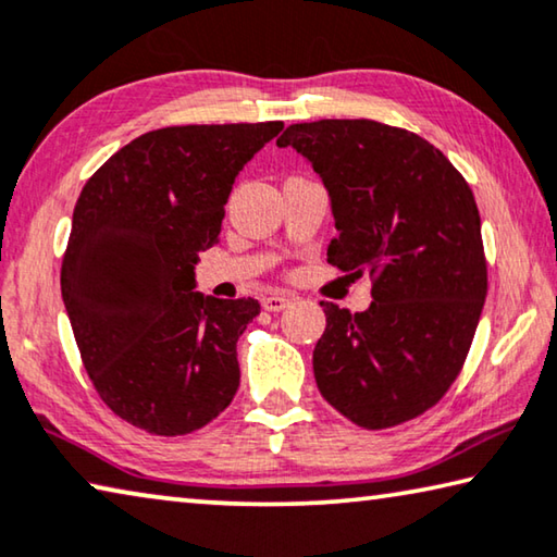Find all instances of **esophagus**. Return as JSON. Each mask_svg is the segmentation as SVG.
Segmentation results:
<instances>
[{"mask_svg": "<svg viewBox=\"0 0 557 557\" xmlns=\"http://www.w3.org/2000/svg\"><path fill=\"white\" fill-rule=\"evenodd\" d=\"M288 304H290V296L288 294H271V296L263 298V308H267V311H271V313L284 311Z\"/></svg>", "mask_w": 557, "mask_h": 557, "instance_id": "34e87169", "label": "esophagus"}]
</instances>
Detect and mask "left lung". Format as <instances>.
<instances>
[{"label":"left lung","mask_w":557,"mask_h":557,"mask_svg":"<svg viewBox=\"0 0 557 557\" xmlns=\"http://www.w3.org/2000/svg\"><path fill=\"white\" fill-rule=\"evenodd\" d=\"M276 144L301 153L326 186L338 231L329 263L373 276L366 311L321 301V396L371 431L421 416L456 381L483 311L473 191L433 144L371 119L290 124Z\"/></svg>","instance_id":"obj_1"}]
</instances>
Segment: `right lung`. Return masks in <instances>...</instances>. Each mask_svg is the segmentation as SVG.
Instances as JSON below:
<instances>
[{"label":"right lung","instance_id":"right-lung-1","mask_svg":"<svg viewBox=\"0 0 557 557\" xmlns=\"http://www.w3.org/2000/svg\"><path fill=\"white\" fill-rule=\"evenodd\" d=\"M284 124L166 126L119 149L79 194L62 298L94 388L119 418L184 435L236 396L256 298L196 290L234 182Z\"/></svg>","mask_w":557,"mask_h":557}]
</instances>
